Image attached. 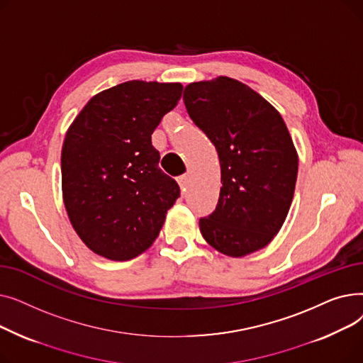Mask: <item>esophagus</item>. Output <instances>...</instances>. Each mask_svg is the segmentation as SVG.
<instances>
[{"label":"esophagus","mask_w":363,"mask_h":363,"mask_svg":"<svg viewBox=\"0 0 363 363\" xmlns=\"http://www.w3.org/2000/svg\"><path fill=\"white\" fill-rule=\"evenodd\" d=\"M178 184H179V186H181L182 191L185 193V191H186V188H188V185H189V174H185V175L179 177V178H178Z\"/></svg>","instance_id":"obj_1"}]
</instances>
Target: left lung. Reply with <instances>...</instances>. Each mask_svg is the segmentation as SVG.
Masks as SVG:
<instances>
[{
    "mask_svg": "<svg viewBox=\"0 0 363 363\" xmlns=\"http://www.w3.org/2000/svg\"><path fill=\"white\" fill-rule=\"evenodd\" d=\"M184 103L220 163L219 201L200 219L203 238L230 257L263 249L294 196L298 156L287 125L260 94L228 76L186 85Z\"/></svg>",
    "mask_w": 363,
    "mask_h": 363,
    "instance_id": "1",
    "label": "left lung"
}]
</instances>
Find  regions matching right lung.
Here are the masks:
<instances>
[{
	"mask_svg": "<svg viewBox=\"0 0 363 363\" xmlns=\"http://www.w3.org/2000/svg\"><path fill=\"white\" fill-rule=\"evenodd\" d=\"M181 94L179 82L128 81L94 95L69 126L63 203L95 255L123 262L144 253L179 197L177 181L159 167L151 133Z\"/></svg>",
	"mask_w": 363,
	"mask_h": 363,
	"instance_id": "add662e5",
	"label": "right lung"
}]
</instances>
